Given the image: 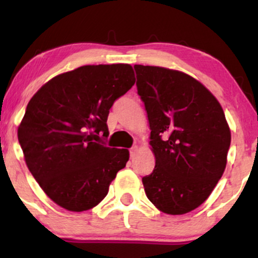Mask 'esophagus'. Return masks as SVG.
<instances>
[{"instance_id":"obj_1","label":"esophagus","mask_w":258,"mask_h":258,"mask_svg":"<svg viewBox=\"0 0 258 258\" xmlns=\"http://www.w3.org/2000/svg\"><path fill=\"white\" fill-rule=\"evenodd\" d=\"M137 150H138V147L137 146H133L131 149H130V155H131V158H133V156L136 155Z\"/></svg>"}]
</instances>
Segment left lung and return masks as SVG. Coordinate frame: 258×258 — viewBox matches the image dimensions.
<instances>
[{
	"label": "left lung",
	"instance_id": "1",
	"mask_svg": "<svg viewBox=\"0 0 258 258\" xmlns=\"http://www.w3.org/2000/svg\"><path fill=\"white\" fill-rule=\"evenodd\" d=\"M135 70L155 155L153 172L142 178L148 199L168 215L193 211L226 168L230 131L223 109L184 73L149 65Z\"/></svg>",
	"mask_w": 258,
	"mask_h": 258
}]
</instances>
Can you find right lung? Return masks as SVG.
Here are the masks:
<instances>
[{
    "instance_id": "obj_1",
    "label": "right lung",
    "mask_w": 258,
    "mask_h": 258,
    "mask_svg": "<svg viewBox=\"0 0 258 258\" xmlns=\"http://www.w3.org/2000/svg\"><path fill=\"white\" fill-rule=\"evenodd\" d=\"M135 81L128 64L85 65L49 80L30 99L18 141L29 171L59 206H97L126 166L128 150L105 146L106 120Z\"/></svg>"
}]
</instances>
